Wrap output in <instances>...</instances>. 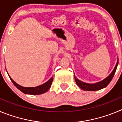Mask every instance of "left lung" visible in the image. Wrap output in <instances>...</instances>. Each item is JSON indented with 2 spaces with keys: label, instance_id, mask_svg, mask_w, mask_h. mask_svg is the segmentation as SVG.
Listing matches in <instances>:
<instances>
[{
  "label": "left lung",
  "instance_id": "left-lung-1",
  "mask_svg": "<svg viewBox=\"0 0 122 122\" xmlns=\"http://www.w3.org/2000/svg\"><path fill=\"white\" fill-rule=\"evenodd\" d=\"M118 63V59H117V62L116 65V66L114 68L112 71L111 72V73L107 77H106L105 79H104L101 81L93 83V84H89V83L84 82L81 81L79 80L78 79L76 78V77L74 75V78H75V81H76V84L79 86V87H80L81 89L84 90H87V91H96V90H99L100 89L105 88L109 84L110 82L111 81L112 79L114 74H115V73H116Z\"/></svg>",
  "mask_w": 122,
  "mask_h": 122
}]
</instances>
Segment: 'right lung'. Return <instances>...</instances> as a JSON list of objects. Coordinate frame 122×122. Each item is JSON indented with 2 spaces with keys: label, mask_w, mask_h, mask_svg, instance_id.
Returning <instances> with one entry per match:
<instances>
[{
  "label": "right lung",
  "mask_w": 122,
  "mask_h": 122,
  "mask_svg": "<svg viewBox=\"0 0 122 122\" xmlns=\"http://www.w3.org/2000/svg\"><path fill=\"white\" fill-rule=\"evenodd\" d=\"M8 76H9V75H8ZM9 77L10 78L11 81L13 83V84L15 85L19 90H21L22 92H23L25 94L29 95H40L45 93V92H46L48 91V90L50 89V87L52 84V81H53V77H51L46 82H45L43 84L40 85V86H36V87H25L18 84L16 82L14 81L11 78L10 76H9Z\"/></svg>",
  "instance_id": "obj_1"
}]
</instances>
